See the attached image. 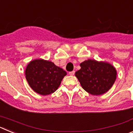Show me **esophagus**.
I'll return each mask as SVG.
<instances>
[{"label":"esophagus","instance_id":"34e87169","mask_svg":"<svg viewBox=\"0 0 133 133\" xmlns=\"http://www.w3.org/2000/svg\"><path fill=\"white\" fill-rule=\"evenodd\" d=\"M75 71H74V70H73V71H71V72H69V75H71V76H73V75H75Z\"/></svg>","mask_w":133,"mask_h":133}]
</instances>
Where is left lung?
I'll list each match as a JSON object with an SVG mask.
<instances>
[{"mask_svg": "<svg viewBox=\"0 0 133 133\" xmlns=\"http://www.w3.org/2000/svg\"><path fill=\"white\" fill-rule=\"evenodd\" d=\"M75 72L81 87L92 95L105 93L112 87L117 78V70L112 64L89 59L81 63Z\"/></svg>", "mask_w": 133, "mask_h": 133, "instance_id": "1", "label": "left lung"}]
</instances>
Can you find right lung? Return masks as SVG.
Listing matches in <instances>:
<instances>
[{
  "instance_id": "add662e5",
  "label": "right lung",
  "mask_w": 133,
  "mask_h": 133,
  "mask_svg": "<svg viewBox=\"0 0 133 133\" xmlns=\"http://www.w3.org/2000/svg\"><path fill=\"white\" fill-rule=\"evenodd\" d=\"M66 75L65 70L43 59L30 61L25 70L26 79L31 89L41 95L55 92Z\"/></svg>"
}]
</instances>
